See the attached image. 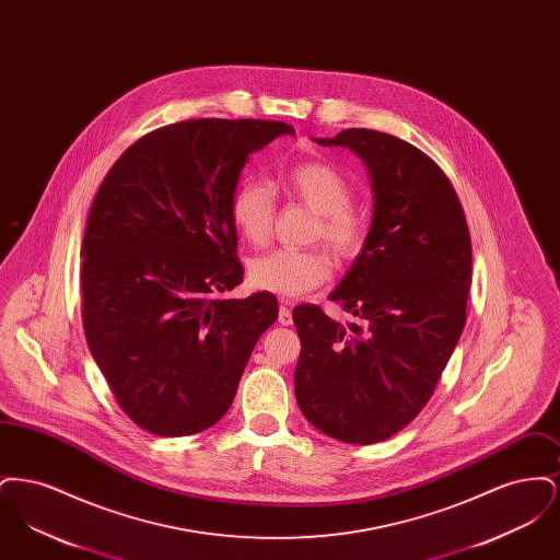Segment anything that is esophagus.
Wrapping results in <instances>:
<instances>
[{
    "instance_id": "obj_1",
    "label": "esophagus",
    "mask_w": 560,
    "mask_h": 560,
    "mask_svg": "<svg viewBox=\"0 0 560 560\" xmlns=\"http://www.w3.org/2000/svg\"><path fill=\"white\" fill-rule=\"evenodd\" d=\"M279 323L281 325H292V311L285 302H281V308H279Z\"/></svg>"
}]
</instances>
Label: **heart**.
I'll use <instances>...</instances> for the list:
<instances>
[{"label":"heart","mask_w":560,"mask_h":560,"mask_svg":"<svg viewBox=\"0 0 560 560\" xmlns=\"http://www.w3.org/2000/svg\"><path fill=\"white\" fill-rule=\"evenodd\" d=\"M283 187L317 212L315 240H323L338 260L354 258L365 243V224L350 208L354 190L347 176L327 161H304L283 176ZM277 212L275 190L262 180L243 183L233 201L231 215L241 237L252 245L267 243ZM331 270L320 249H275L249 262L247 279L256 290L281 298H295L315 290Z\"/></svg>","instance_id":"heart-1"}]
</instances>
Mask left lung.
<instances>
[{"mask_svg":"<svg viewBox=\"0 0 560 560\" xmlns=\"http://www.w3.org/2000/svg\"><path fill=\"white\" fill-rule=\"evenodd\" d=\"M320 147L365 163L373 195L365 243L329 293L354 323L293 308L295 400L323 434L357 445L390 439L432 397L466 323L472 245L443 170L390 133L352 128Z\"/></svg>","mask_w":560,"mask_h":560,"instance_id":"8db88e82","label":"left lung"}]
</instances>
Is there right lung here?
<instances>
[{"label": "right lung", "instance_id": "1", "mask_svg": "<svg viewBox=\"0 0 560 560\" xmlns=\"http://www.w3.org/2000/svg\"><path fill=\"white\" fill-rule=\"evenodd\" d=\"M283 121L188 119L142 136L98 188L81 243V317L119 407L158 436L213 427L231 407L272 293L243 281L231 201L249 155Z\"/></svg>", "mask_w": 560, "mask_h": 560}]
</instances>
